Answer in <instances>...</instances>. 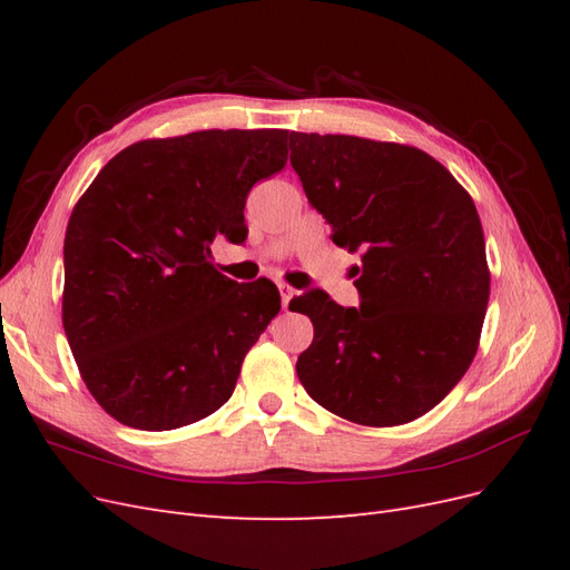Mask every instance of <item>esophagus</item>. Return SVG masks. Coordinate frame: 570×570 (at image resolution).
<instances>
[{
  "label": "esophagus",
  "mask_w": 570,
  "mask_h": 570,
  "mask_svg": "<svg viewBox=\"0 0 570 570\" xmlns=\"http://www.w3.org/2000/svg\"><path fill=\"white\" fill-rule=\"evenodd\" d=\"M278 289H281V297H283V308H287V306H289V299L295 297V289H292L289 285H285V283H281Z\"/></svg>",
  "instance_id": "1"
}]
</instances>
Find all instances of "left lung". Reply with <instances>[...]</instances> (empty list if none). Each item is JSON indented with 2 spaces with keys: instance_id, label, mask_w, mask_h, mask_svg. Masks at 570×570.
Listing matches in <instances>:
<instances>
[{
  "instance_id": "obj_1",
  "label": "left lung",
  "mask_w": 570,
  "mask_h": 570,
  "mask_svg": "<svg viewBox=\"0 0 570 570\" xmlns=\"http://www.w3.org/2000/svg\"><path fill=\"white\" fill-rule=\"evenodd\" d=\"M304 193L361 249V308L327 292L289 302L314 323L297 375L340 419L390 428L438 406L469 371L490 299L485 235L471 195L423 149L354 135L289 132Z\"/></svg>"
}]
</instances>
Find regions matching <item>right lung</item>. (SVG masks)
Returning a JSON list of instances; mask_svg holds the SVG:
<instances>
[{
    "label": "right lung",
    "instance_id": "add662e5",
    "mask_svg": "<svg viewBox=\"0 0 570 570\" xmlns=\"http://www.w3.org/2000/svg\"><path fill=\"white\" fill-rule=\"evenodd\" d=\"M287 137L199 130L135 142L73 206L63 331L82 383L118 423L174 430L230 400L281 292L266 278H226L212 243H245L247 195L285 168Z\"/></svg>",
    "mask_w": 570,
    "mask_h": 570
}]
</instances>
